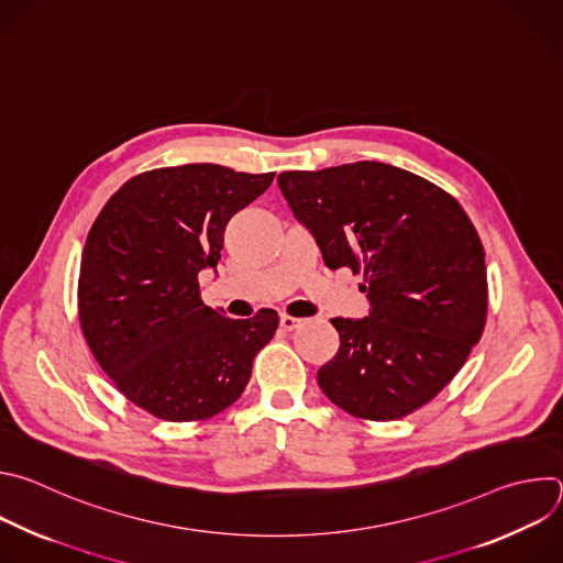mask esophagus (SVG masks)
I'll return each mask as SVG.
<instances>
[{"label": "esophagus", "instance_id": "obj_1", "mask_svg": "<svg viewBox=\"0 0 563 563\" xmlns=\"http://www.w3.org/2000/svg\"><path fill=\"white\" fill-rule=\"evenodd\" d=\"M299 323H301V321H299L297 317H290V314H282V319H279V325H282L284 330H295Z\"/></svg>", "mask_w": 563, "mask_h": 563}]
</instances>
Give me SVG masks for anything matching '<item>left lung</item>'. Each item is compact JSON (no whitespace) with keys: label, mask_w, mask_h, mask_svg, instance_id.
<instances>
[{"label":"left lung","mask_w":563,"mask_h":563,"mask_svg":"<svg viewBox=\"0 0 563 563\" xmlns=\"http://www.w3.org/2000/svg\"><path fill=\"white\" fill-rule=\"evenodd\" d=\"M279 190L330 271L364 273L368 317H334L323 395L373 421L401 419L451 382L486 323L479 235L439 186L382 162L286 170Z\"/></svg>","instance_id":"8db88e82"}]
</instances>
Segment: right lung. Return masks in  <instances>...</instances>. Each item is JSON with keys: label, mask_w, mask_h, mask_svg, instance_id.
Instances as JSON below:
<instances>
[{"label": "right lung", "mask_w": 563, "mask_h": 563, "mask_svg": "<svg viewBox=\"0 0 563 563\" xmlns=\"http://www.w3.org/2000/svg\"><path fill=\"white\" fill-rule=\"evenodd\" d=\"M275 173L219 164L159 168L129 179L88 233L79 321L115 386L166 421L208 419L244 393L279 317H223L201 301L199 273H217L223 231Z\"/></svg>", "instance_id": "1"}]
</instances>
